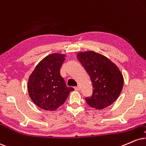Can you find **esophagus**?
<instances>
[{
	"label": "esophagus",
	"instance_id": "obj_1",
	"mask_svg": "<svg viewBox=\"0 0 146 146\" xmlns=\"http://www.w3.org/2000/svg\"><path fill=\"white\" fill-rule=\"evenodd\" d=\"M74 89H75V90L79 91L80 90V87L79 86H76V87H74Z\"/></svg>",
	"mask_w": 146,
	"mask_h": 146
}]
</instances>
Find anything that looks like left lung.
<instances>
[{
	"mask_svg": "<svg viewBox=\"0 0 146 146\" xmlns=\"http://www.w3.org/2000/svg\"><path fill=\"white\" fill-rule=\"evenodd\" d=\"M77 59L90 77L93 93L85 98L90 107L103 109L117 99L124 85L120 70L112 61L94 51L80 52Z\"/></svg>",
	"mask_w": 146,
	"mask_h": 146,
	"instance_id": "left-lung-1",
	"label": "left lung"
}]
</instances>
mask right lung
<instances>
[{
  "label": "right lung",
  "mask_w": 146,
  "mask_h": 146,
  "mask_svg": "<svg viewBox=\"0 0 146 146\" xmlns=\"http://www.w3.org/2000/svg\"><path fill=\"white\" fill-rule=\"evenodd\" d=\"M65 54L53 53L39 62L28 82L29 96L41 109L54 111L64 103L74 88L66 85L60 69Z\"/></svg>",
  "instance_id": "add662e5"
}]
</instances>
